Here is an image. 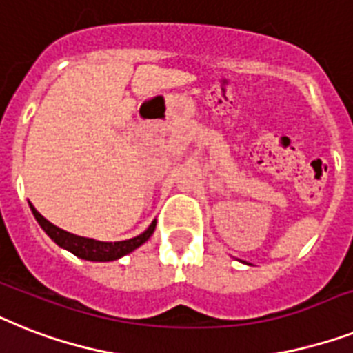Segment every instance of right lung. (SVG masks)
Listing matches in <instances>:
<instances>
[{
	"instance_id": "right-lung-1",
	"label": "right lung",
	"mask_w": 353,
	"mask_h": 353,
	"mask_svg": "<svg viewBox=\"0 0 353 353\" xmlns=\"http://www.w3.org/2000/svg\"><path fill=\"white\" fill-rule=\"evenodd\" d=\"M30 205V210H32L34 217H36V221L39 223L45 234H47L57 246H61L65 250L72 252L74 256L79 257V259L85 261H96V263H107V261H116L119 257L127 256L130 252H134L136 248L143 245V243H147L150 239V236L156 230V221H152L150 226H148L147 230L139 234V236L132 237V239H125V241H116V243H107V241H97V239H90V237H81L76 236V234H70L67 230H61L59 226L52 225L50 221H47L45 217L39 214L32 206V203H28Z\"/></svg>"
}]
</instances>
